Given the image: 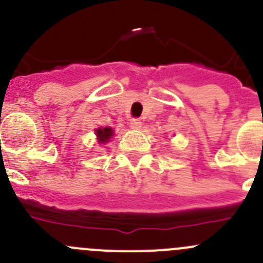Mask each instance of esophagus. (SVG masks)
<instances>
[{
    "label": "esophagus",
    "mask_w": 263,
    "mask_h": 263,
    "mask_svg": "<svg viewBox=\"0 0 263 263\" xmlns=\"http://www.w3.org/2000/svg\"><path fill=\"white\" fill-rule=\"evenodd\" d=\"M129 126H131L134 129L140 128V127H141V121H140L139 118H132L131 121H129Z\"/></svg>",
    "instance_id": "34e87169"
}]
</instances>
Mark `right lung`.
I'll list each match as a JSON object with an SVG mask.
<instances>
[{"mask_svg":"<svg viewBox=\"0 0 263 263\" xmlns=\"http://www.w3.org/2000/svg\"><path fill=\"white\" fill-rule=\"evenodd\" d=\"M96 135L99 137V141L100 142H106L111 136H113V129L110 127H105V128H98Z\"/></svg>","mask_w":263,"mask_h":263,"instance_id":"obj_1","label":"right lung"}]
</instances>
